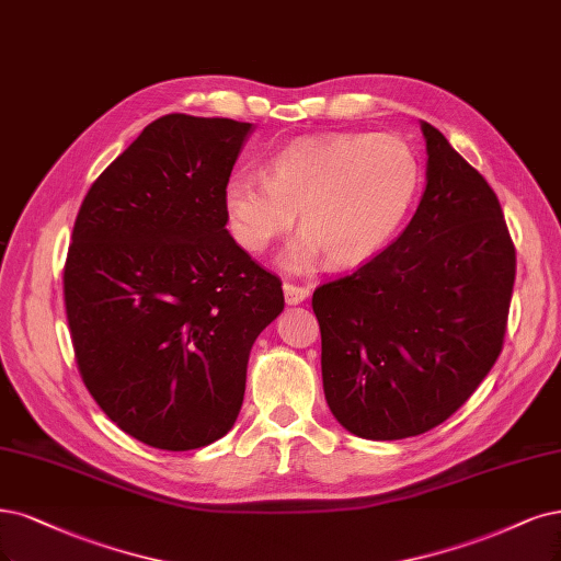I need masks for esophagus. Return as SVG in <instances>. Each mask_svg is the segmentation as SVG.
<instances>
[{"mask_svg": "<svg viewBox=\"0 0 561 561\" xmlns=\"http://www.w3.org/2000/svg\"><path fill=\"white\" fill-rule=\"evenodd\" d=\"M283 293H285V301H287L289 306H297V304H301V301H306L308 297H311V287L285 283V285H283Z\"/></svg>", "mask_w": 561, "mask_h": 561, "instance_id": "1", "label": "esophagus"}]
</instances>
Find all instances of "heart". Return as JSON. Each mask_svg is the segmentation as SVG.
<instances>
[{
	"label": "heart",
	"instance_id": "obj_1",
	"mask_svg": "<svg viewBox=\"0 0 561 561\" xmlns=\"http://www.w3.org/2000/svg\"><path fill=\"white\" fill-rule=\"evenodd\" d=\"M264 179L231 173L222 190L231 237L260 255L295 225L301 237L280 264L304 268L378 257L409 220L422 185L415 150L392 134L343 131L287 144L264 164Z\"/></svg>",
	"mask_w": 561,
	"mask_h": 561
}]
</instances>
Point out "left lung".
<instances>
[{
	"mask_svg": "<svg viewBox=\"0 0 561 561\" xmlns=\"http://www.w3.org/2000/svg\"><path fill=\"white\" fill-rule=\"evenodd\" d=\"M427 181L403 234L316 289L322 388L343 430L399 440L465 403L504 343L515 248L488 181L420 121Z\"/></svg>",
	"mask_w": 561,
	"mask_h": 561,
	"instance_id": "left-lung-1",
	"label": "left lung"
}]
</instances>
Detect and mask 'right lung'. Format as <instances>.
Here are the masks:
<instances>
[{"mask_svg":"<svg viewBox=\"0 0 561 561\" xmlns=\"http://www.w3.org/2000/svg\"><path fill=\"white\" fill-rule=\"evenodd\" d=\"M255 125L171 113L85 195L65 304L85 388L146 446L195 450L239 417L280 280L227 231L222 190Z\"/></svg>","mask_w":561,"mask_h":561,"instance_id":"add662e5","label":"right lung"}]
</instances>
